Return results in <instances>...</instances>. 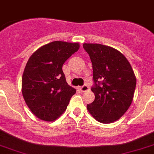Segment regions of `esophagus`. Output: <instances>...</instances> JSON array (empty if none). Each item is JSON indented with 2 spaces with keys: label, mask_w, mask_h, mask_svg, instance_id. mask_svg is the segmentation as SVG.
<instances>
[{
  "label": "esophagus",
  "mask_w": 154,
  "mask_h": 154,
  "mask_svg": "<svg viewBox=\"0 0 154 154\" xmlns=\"http://www.w3.org/2000/svg\"><path fill=\"white\" fill-rule=\"evenodd\" d=\"M89 90H90V87H89L88 85H83L82 86H81L80 87V91H81V92H86V91H88Z\"/></svg>",
  "instance_id": "obj_1"
}]
</instances>
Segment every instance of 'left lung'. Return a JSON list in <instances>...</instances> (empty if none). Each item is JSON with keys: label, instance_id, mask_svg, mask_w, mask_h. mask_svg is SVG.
I'll return each mask as SVG.
<instances>
[{"label": "left lung", "instance_id": "8db88e82", "mask_svg": "<svg viewBox=\"0 0 154 154\" xmlns=\"http://www.w3.org/2000/svg\"><path fill=\"white\" fill-rule=\"evenodd\" d=\"M93 67L94 101L87 105L92 116L103 124L119 120L129 109L136 78L130 63L116 49L101 44L84 43Z\"/></svg>", "mask_w": 154, "mask_h": 154}]
</instances>
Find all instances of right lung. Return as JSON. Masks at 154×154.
Masks as SVG:
<instances>
[{
	"instance_id": "obj_1",
	"label": "right lung",
	"mask_w": 154,
	"mask_h": 154,
	"mask_svg": "<svg viewBox=\"0 0 154 154\" xmlns=\"http://www.w3.org/2000/svg\"><path fill=\"white\" fill-rule=\"evenodd\" d=\"M78 43L56 41L39 48L29 58L22 79L26 104L37 117L53 121L67 109L76 90L66 81L62 67Z\"/></svg>"
}]
</instances>
